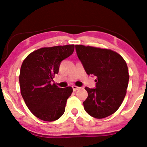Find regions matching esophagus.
Masks as SVG:
<instances>
[{"label":"esophagus","instance_id":"1","mask_svg":"<svg viewBox=\"0 0 147 147\" xmlns=\"http://www.w3.org/2000/svg\"><path fill=\"white\" fill-rule=\"evenodd\" d=\"M72 88H73L74 91H76L78 90L79 89H80L81 88H80V87H78V86H72Z\"/></svg>","mask_w":147,"mask_h":147}]
</instances>
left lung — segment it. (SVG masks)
Returning a JSON list of instances; mask_svg holds the SVG:
<instances>
[{"mask_svg": "<svg viewBox=\"0 0 147 147\" xmlns=\"http://www.w3.org/2000/svg\"><path fill=\"white\" fill-rule=\"evenodd\" d=\"M76 50L87 74L97 78L95 88H85L88 96L84 109L94 118L107 117L119 109L126 95L127 63L119 54L107 49L76 45Z\"/></svg>", "mask_w": 147, "mask_h": 147, "instance_id": "obj_1", "label": "left lung"}]
</instances>
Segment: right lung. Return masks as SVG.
Masks as SVG:
<instances>
[{"label": "right lung", "instance_id": "add662e5", "mask_svg": "<svg viewBox=\"0 0 147 147\" xmlns=\"http://www.w3.org/2000/svg\"><path fill=\"white\" fill-rule=\"evenodd\" d=\"M74 45L42 48L32 52L23 61L19 82L22 98L29 110L40 119L54 121L65 111L71 87L51 84L60 63L73 54Z\"/></svg>", "mask_w": 147, "mask_h": 147}]
</instances>
